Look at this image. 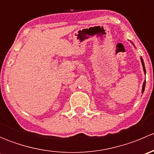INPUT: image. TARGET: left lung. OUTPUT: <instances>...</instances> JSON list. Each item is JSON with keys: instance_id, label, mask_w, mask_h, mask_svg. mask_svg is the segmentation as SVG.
<instances>
[{"instance_id": "left-lung-1", "label": "left lung", "mask_w": 154, "mask_h": 154, "mask_svg": "<svg viewBox=\"0 0 154 154\" xmlns=\"http://www.w3.org/2000/svg\"><path fill=\"white\" fill-rule=\"evenodd\" d=\"M141 58V62H142V66H143V70H144V74H146V71H145V67H144V61H143V59L142 58V57H140ZM144 88H145V81L143 83V86H142V94H143L144 91Z\"/></svg>"}]
</instances>
